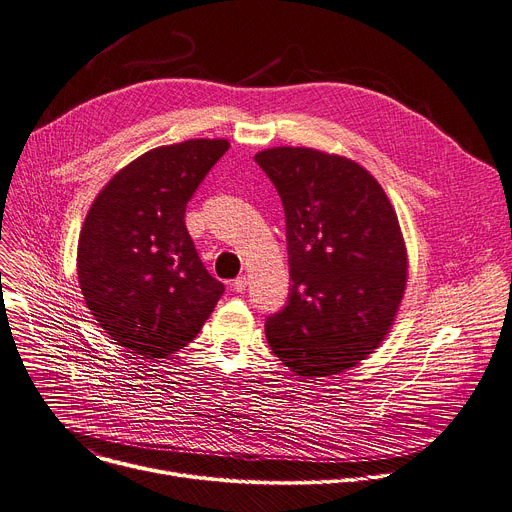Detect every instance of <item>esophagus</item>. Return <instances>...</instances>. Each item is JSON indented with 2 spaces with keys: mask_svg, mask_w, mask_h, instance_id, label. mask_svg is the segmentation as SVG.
Returning <instances> with one entry per match:
<instances>
[{
  "mask_svg": "<svg viewBox=\"0 0 512 512\" xmlns=\"http://www.w3.org/2000/svg\"><path fill=\"white\" fill-rule=\"evenodd\" d=\"M247 286H249V277L247 275H239L237 280L232 282V290H235V292H245Z\"/></svg>",
  "mask_w": 512,
  "mask_h": 512,
  "instance_id": "1",
  "label": "esophagus"
}]
</instances>
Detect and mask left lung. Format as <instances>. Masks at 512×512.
Returning <instances> with one entry per match:
<instances>
[{
  "label": "left lung",
  "mask_w": 512,
  "mask_h": 512,
  "mask_svg": "<svg viewBox=\"0 0 512 512\" xmlns=\"http://www.w3.org/2000/svg\"><path fill=\"white\" fill-rule=\"evenodd\" d=\"M286 214L290 294L267 316L271 351L298 376H333L374 351L406 288V249L382 185L304 147L255 155Z\"/></svg>",
  "instance_id": "1"
}]
</instances>
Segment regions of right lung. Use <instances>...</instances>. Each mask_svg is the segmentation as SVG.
Wrapping results in <instances>:
<instances>
[{
	"mask_svg": "<svg viewBox=\"0 0 512 512\" xmlns=\"http://www.w3.org/2000/svg\"><path fill=\"white\" fill-rule=\"evenodd\" d=\"M228 141L167 145L118 171L81 228L77 275L87 308L130 353L188 345L224 294L185 228V208Z\"/></svg>",
	"mask_w": 512,
	"mask_h": 512,
	"instance_id": "add662e5",
	"label": "right lung"
}]
</instances>
